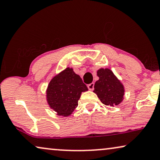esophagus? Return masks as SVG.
<instances>
[{
	"label": "esophagus",
	"mask_w": 160,
	"mask_h": 160,
	"mask_svg": "<svg viewBox=\"0 0 160 160\" xmlns=\"http://www.w3.org/2000/svg\"><path fill=\"white\" fill-rule=\"evenodd\" d=\"M88 88L90 91H93V88H94V83L92 82V83H90L88 85Z\"/></svg>",
	"instance_id": "obj_1"
}]
</instances>
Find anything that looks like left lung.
I'll list each match as a JSON object with an SVG mask.
<instances>
[{"label":"left lung","mask_w":160,"mask_h":160,"mask_svg":"<svg viewBox=\"0 0 160 160\" xmlns=\"http://www.w3.org/2000/svg\"><path fill=\"white\" fill-rule=\"evenodd\" d=\"M99 80L94 84V92L105 105H118L123 100L124 87L118 78L108 68L98 69Z\"/></svg>","instance_id":"8db88e82"}]
</instances>
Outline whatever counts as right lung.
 I'll use <instances>...</instances> for the list:
<instances>
[{
    "mask_svg": "<svg viewBox=\"0 0 160 160\" xmlns=\"http://www.w3.org/2000/svg\"><path fill=\"white\" fill-rule=\"evenodd\" d=\"M88 90L81 78L67 67L51 79L46 90L47 102L58 116H69L78 107L82 92Z\"/></svg>",
    "mask_w": 160,
    "mask_h": 160,
    "instance_id": "obj_1",
    "label": "right lung"
}]
</instances>
